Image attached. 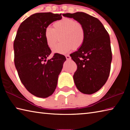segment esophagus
Returning a JSON list of instances; mask_svg holds the SVG:
<instances>
[{
  "mask_svg": "<svg viewBox=\"0 0 130 130\" xmlns=\"http://www.w3.org/2000/svg\"><path fill=\"white\" fill-rule=\"evenodd\" d=\"M65 57H66V58H67V60H70V59H71V58H70V57L69 56V55H67Z\"/></svg>",
  "mask_w": 130,
  "mask_h": 130,
  "instance_id": "1",
  "label": "esophagus"
}]
</instances>
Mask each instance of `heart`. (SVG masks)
Instances as JSON below:
<instances>
[{"label": "heart", "instance_id": "b5f03b06", "mask_svg": "<svg viewBox=\"0 0 130 130\" xmlns=\"http://www.w3.org/2000/svg\"><path fill=\"white\" fill-rule=\"evenodd\" d=\"M53 28L47 27L44 31L46 43L53 47L60 37V43L53 48L54 53L65 54L72 49H78L84 42L85 31L81 23L73 19L63 18L53 23Z\"/></svg>", "mask_w": 130, "mask_h": 130}]
</instances>
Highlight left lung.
Masks as SVG:
<instances>
[{
  "instance_id": "left-lung-1",
  "label": "left lung",
  "mask_w": 130,
  "mask_h": 130,
  "mask_svg": "<svg viewBox=\"0 0 130 130\" xmlns=\"http://www.w3.org/2000/svg\"><path fill=\"white\" fill-rule=\"evenodd\" d=\"M62 15L81 23L85 29L83 45L70 56L77 66L73 75L77 88L84 94H93L102 88L109 75L112 61L109 36L98 18L86 13Z\"/></svg>"
}]
</instances>
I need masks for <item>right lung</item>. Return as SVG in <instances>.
Masks as SVG:
<instances>
[{"label": "right lung", "instance_id": "right-lung-1", "mask_svg": "<svg viewBox=\"0 0 130 130\" xmlns=\"http://www.w3.org/2000/svg\"><path fill=\"white\" fill-rule=\"evenodd\" d=\"M61 19V14H32L19 26L14 42V63L19 78L26 89L38 98L53 93L66 61L63 55L58 53L46 60L52 51L44 37L45 28Z\"/></svg>", "mask_w": 130, "mask_h": 130}]
</instances>
